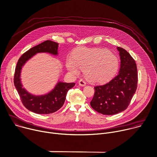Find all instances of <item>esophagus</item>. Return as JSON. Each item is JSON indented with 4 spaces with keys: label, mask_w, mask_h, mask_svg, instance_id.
I'll use <instances>...</instances> for the list:
<instances>
[{
    "label": "esophagus",
    "mask_w": 157,
    "mask_h": 157,
    "mask_svg": "<svg viewBox=\"0 0 157 157\" xmlns=\"http://www.w3.org/2000/svg\"><path fill=\"white\" fill-rule=\"evenodd\" d=\"M79 84L80 85V86H86V81H84L82 79H81L79 81Z\"/></svg>",
    "instance_id": "1"
}]
</instances>
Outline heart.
I'll list each match as a JSON object with an SVG mask.
<instances>
[{
	"instance_id": "b5f03b06",
	"label": "heart",
	"mask_w": 157,
	"mask_h": 157,
	"mask_svg": "<svg viewBox=\"0 0 157 157\" xmlns=\"http://www.w3.org/2000/svg\"><path fill=\"white\" fill-rule=\"evenodd\" d=\"M66 67L74 75L79 74V69H84L86 78L92 81L101 82L110 79L118 67L117 57L103 49L79 48L73 58L66 61Z\"/></svg>"
}]
</instances>
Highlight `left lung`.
Wrapping results in <instances>:
<instances>
[{"instance_id":"8db88e82","label":"left lung","mask_w":157,"mask_h":157,"mask_svg":"<svg viewBox=\"0 0 157 157\" xmlns=\"http://www.w3.org/2000/svg\"><path fill=\"white\" fill-rule=\"evenodd\" d=\"M121 64L119 73L109 82L94 86V94L90 102L96 111L113 115L125 110L135 93L138 84L135 61L124 49L117 47Z\"/></svg>"}]
</instances>
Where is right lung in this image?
Segmentation results:
<instances>
[{
    "label": "right lung",
    "mask_w": 157,
    "mask_h": 157,
    "mask_svg": "<svg viewBox=\"0 0 157 157\" xmlns=\"http://www.w3.org/2000/svg\"><path fill=\"white\" fill-rule=\"evenodd\" d=\"M58 43L49 40H46L24 52L17 63L13 83L21 98L23 105L31 111L37 114H50L59 110L64 105L69 90L72 88L75 82H59L49 93L42 96H34L27 92L21 83V70L24 63L33 56L38 52L58 54Z\"/></svg>",
    "instance_id": "obj_1"
}]
</instances>
